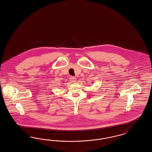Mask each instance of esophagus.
<instances>
[{"instance_id": "34e87169", "label": "esophagus", "mask_w": 152, "mask_h": 152, "mask_svg": "<svg viewBox=\"0 0 152 152\" xmlns=\"http://www.w3.org/2000/svg\"><path fill=\"white\" fill-rule=\"evenodd\" d=\"M69 79H70L71 81L72 82V83H75V82L76 81V79L75 77H73V76H71Z\"/></svg>"}]
</instances>
